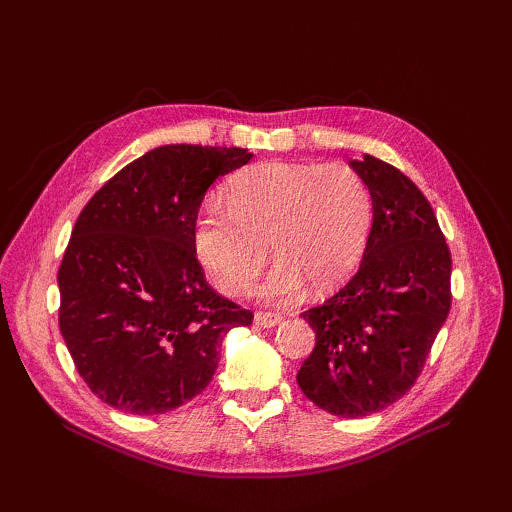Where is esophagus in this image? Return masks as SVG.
<instances>
[{
	"label": "esophagus",
	"instance_id": "1",
	"mask_svg": "<svg viewBox=\"0 0 512 512\" xmlns=\"http://www.w3.org/2000/svg\"><path fill=\"white\" fill-rule=\"evenodd\" d=\"M282 320H284L282 314H269V312H258L254 316V322L260 329H273V327H277V324H282Z\"/></svg>",
	"mask_w": 512,
	"mask_h": 512
}]
</instances>
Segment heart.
Masks as SVG:
<instances>
[{"label":"heart","mask_w":512,"mask_h":512,"mask_svg":"<svg viewBox=\"0 0 512 512\" xmlns=\"http://www.w3.org/2000/svg\"><path fill=\"white\" fill-rule=\"evenodd\" d=\"M374 222L365 179L346 164L267 162L230 181L228 203L207 198L192 247L211 282L237 294L277 258L252 294L267 303L297 301L305 284L329 290L359 267Z\"/></svg>","instance_id":"heart-1"}]
</instances>
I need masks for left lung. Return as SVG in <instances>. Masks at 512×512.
Instances as JSON below:
<instances>
[{
    "instance_id": "8db88e82",
    "label": "left lung",
    "mask_w": 512,
    "mask_h": 512,
    "mask_svg": "<svg viewBox=\"0 0 512 512\" xmlns=\"http://www.w3.org/2000/svg\"><path fill=\"white\" fill-rule=\"evenodd\" d=\"M374 200V222L352 280L301 316L316 348L297 382L329 414L359 418L404 397L451 309V252L429 200L374 156L350 160Z\"/></svg>"
}]
</instances>
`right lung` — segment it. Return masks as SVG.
I'll return each mask as SVG.
<instances>
[{
  "label": "right lung",
  "instance_id": "obj_1",
  "mask_svg": "<svg viewBox=\"0 0 512 512\" xmlns=\"http://www.w3.org/2000/svg\"><path fill=\"white\" fill-rule=\"evenodd\" d=\"M241 147L162 145L106 181L74 224L57 273L59 329L104 404L164 414L203 393L230 329L254 314L215 292L192 247L209 185Z\"/></svg>",
  "mask_w": 512,
  "mask_h": 512
}]
</instances>
